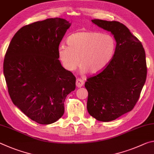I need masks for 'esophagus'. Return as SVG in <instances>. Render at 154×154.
<instances>
[{
    "mask_svg": "<svg viewBox=\"0 0 154 154\" xmlns=\"http://www.w3.org/2000/svg\"><path fill=\"white\" fill-rule=\"evenodd\" d=\"M83 84H84V82H83V80H82V79H79V78H78L76 81V85L77 88H81L82 87Z\"/></svg>",
    "mask_w": 154,
    "mask_h": 154,
    "instance_id": "1",
    "label": "esophagus"
}]
</instances>
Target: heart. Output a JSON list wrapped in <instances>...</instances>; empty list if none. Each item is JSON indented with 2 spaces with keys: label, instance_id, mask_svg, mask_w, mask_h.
Segmentation results:
<instances>
[{
  "label": "heart",
  "instance_id": "obj_1",
  "mask_svg": "<svg viewBox=\"0 0 154 154\" xmlns=\"http://www.w3.org/2000/svg\"><path fill=\"white\" fill-rule=\"evenodd\" d=\"M68 45H60L58 57L68 71H73L79 64L82 71L90 74L100 72L111 60L116 50V41L108 34L77 32L67 38Z\"/></svg>",
  "mask_w": 154,
  "mask_h": 154
}]
</instances>
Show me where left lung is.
<instances>
[{
  "instance_id": "8db88e82",
  "label": "left lung",
  "mask_w": 154,
  "mask_h": 154,
  "mask_svg": "<svg viewBox=\"0 0 154 154\" xmlns=\"http://www.w3.org/2000/svg\"><path fill=\"white\" fill-rule=\"evenodd\" d=\"M92 22L110 31L117 43L107 66L85 83L88 113L98 121L110 122L132 110L139 100L147 77L145 52L141 42L122 23Z\"/></svg>"
}]
</instances>
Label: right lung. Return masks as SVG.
<instances>
[{
    "label": "right lung",
    "instance_id": "obj_1",
    "mask_svg": "<svg viewBox=\"0 0 154 154\" xmlns=\"http://www.w3.org/2000/svg\"><path fill=\"white\" fill-rule=\"evenodd\" d=\"M70 26L58 17L24 26L5 54L3 72L12 102L38 124L58 120L65 98L75 89L76 78L58 60L59 45Z\"/></svg>",
    "mask_w": 154,
    "mask_h": 154
}]
</instances>
